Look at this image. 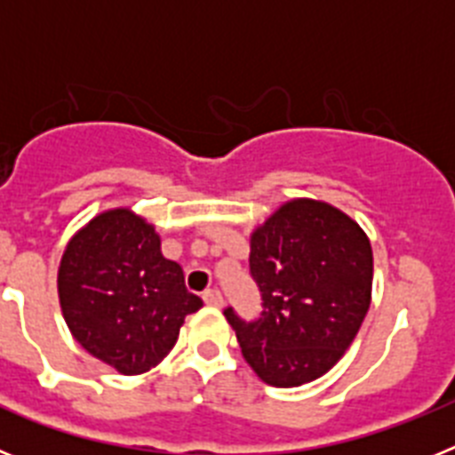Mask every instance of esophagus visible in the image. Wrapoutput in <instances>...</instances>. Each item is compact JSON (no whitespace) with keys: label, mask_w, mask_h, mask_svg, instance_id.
I'll return each instance as SVG.
<instances>
[{"label":"esophagus","mask_w":455,"mask_h":455,"mask_svg":"<svg viewBox=\"0 0 455 455\" xmlns=\"http://www.w3.org/2000/svg\"><path fill=\"white\" fill-rule=\"evenodd\" d=\"M203 300L207 305H212V307H220V305H223V293H220L219 289H207V291L203 293Z\"/></svg>","instance_id":"34e87169"}]
</instances>
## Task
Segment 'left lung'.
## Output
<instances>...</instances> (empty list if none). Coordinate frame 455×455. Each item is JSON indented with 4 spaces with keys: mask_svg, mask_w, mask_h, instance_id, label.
Wrapping results in <instances>:
<instances>
[{
    "mask_svg": "<svg viewBox=\"0 0 455 455\" xmlns=\"http://www.w3.org/2000/svg\"><path fill=\"white\" fill-rule=\"evenodd\" d=\"M251 275L262 315H223L252 371L273 387L323 376L355 339L371 300L367 235L339 209L291 200L251 236Z\"/></svg>",
    "mask_w": 455,
    "mask_h": 455,
    "instance_id": "8db88e82",
    "label": "left lung"
}]
</instances>
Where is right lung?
<instances>
[{"instance_id":"add662e5","label":"right lung","mask_w":455,"mask_h":455,"mask_svg":"<svg viewBox=\"0 0 455 455\" xmlns=\"http://www.w3.org/2000/svg\"><path fill=\"white\" fill-rule=\"evenodd\" d=\"M155 228L130 209L95 216L72 236L59 267V299L75 339L124 376L168 355L203 300L162 255Z\"/></svg>"}]
</instances>
